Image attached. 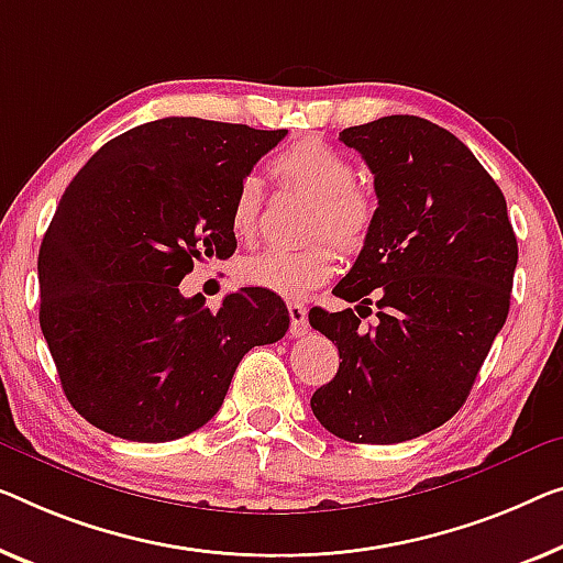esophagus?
<instances>
[{
    "mask_svg": "<svg viewBox=\"0 0 563 563\" xmlns=\"http://www.w3.org/2000/svg\"><path fill=\"white\" fill-rule=\"evenodd\" d=\"M288 316H290V333L292 335L308 333V310L303 303H288Z\"/></svg>",
    "mask_w": 563,
    "mask_h": 563,
    "instance_id": "34e87169",
    "label": "esophagus"
}]
</instances>
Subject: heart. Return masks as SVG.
Returning a JSON list of instances; mask_svg holds the SVG:
<instances>
[{
	"label": "heart",
	"instance_id": "1",
	"mask_svg": "<svg viewBox=\"0 0 563 563\" xmlns=\"http://www.w3.org/2000/svg\"><path fill=\"white\" fill-rule=\"evenodd\" d=\"M271 174L283 187L316 199L308 240L321 242L303 250L275 247L247 257L240 265V280L283 298H303L335 271V250L323 238H331L343 253L364 247L374 224V197L356 184L351 158L321 139H300L283 148L271 158ZM230 222L240 240L257 238L263 228V191L255 179L240 184L232 199Z\"/></svg>",
	"mask_w": 563,
	"mask_h": 563
}]
</instances>
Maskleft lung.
<instances>
[{
  "label": "left lung",
  "mask_w": 563,
  "mask_h": 563,
  "mask_svg": "<svg viewBox=\"0 0 563 563\" xmlns=\"http://www.w3.org/2000/svg\"><path fill=\"white\" fill-rule=\"evenodd\" d=\"M339 139L372 169L379 207L333 292L356 310L376 299L380 321L362 330L361 311L310 310L341 358L310 409L341 440H415L465 405L508 318L518 242L498 184L438 123L384 115Z\"/></svg>",
  "instance_id": "1"
}]
</instances>
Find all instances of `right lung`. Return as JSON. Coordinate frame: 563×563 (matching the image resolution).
<instances>
[{
  "label": "right lung",
  "mask_w": 563,
  "mask_h": 563,
  "mask_svg": "<svg viewBox=\"0 0 563 563\" xmlns=\"http://www.w3.org/2000/svg\"><path fill=\"white\" fill-rule=\"evenodd\" d=\"M288 131L162 119L100 146L40 245V329L75 412L113 438L169 442L220 412L253 346L283 339L288 308L242 288L217 310L184 298L197 260L238 247L232 199Z\"/></svg>",
  "instance_id": "1"
}]
</instances>
